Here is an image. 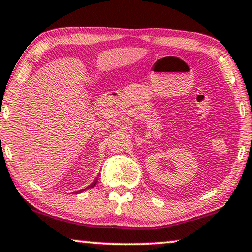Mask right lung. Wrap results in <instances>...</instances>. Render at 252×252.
<instances>
[{"mask_svg": "<svg viewBox=\"0 0 252 252\" xmlns=\"http://www.w3.org/2000/svg\"><path fill=\"white\" fill-rule=\"evenodd\" d=\"M97 182H98V179H97V178H95V179L94 180V183H92V184H90V185H89V186H88V187H86V189H82V190H79V192H76V193H81V192H83V190H86V189H92V187H94V186H95V184H97Z\"/></svg>", "mask_w": 252, "mask_h": 252, "instance_id": "right-lung-1", "label": "right lung"}]
</instances>
